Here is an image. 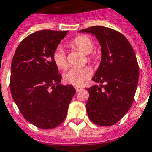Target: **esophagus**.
<instances>
[{
    "instance_id": "1",
    "label": "esophagus",
    "mask_w": 152,
    "mask_h": 152,
    "mask_svg": "<svg viewBox=\"0 0 152 152\" xmlns=\"http://www.w3.org/2000/svg\"><path fill=\"white\" fill-rule=\"evenodd\" d=\"M75 89H76V91H80V90H81V89H82V87H80V86H75Z\"/></svg>"
}]
</instances>
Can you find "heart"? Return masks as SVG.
Wrapping results in <instances>:
<instances>
[{"label":"heart","instance_id":"heart-1","mask_svg":"<svg viewBox=\"0 0 152 152\" xmlns=\"http://www.w3.org/2000/svg\"><path fill=\"white\" fill-rule=\"evenodd\" d=\"M69 46L73 49L79 50L87 54V58L89 62H94L97 58V53L93 50L94 41L91 37L86 35H80L74 37L69 43ZM53 61L59 69L65 70L67 69L68 62L66 54L61 47H58L53 53ZM92 71L89 67L73 68L70 69L64 74V80L69 84H82L87 79L91 77Z\"/></svg>","mask_w":152,"mask_h":152}]
</instances>
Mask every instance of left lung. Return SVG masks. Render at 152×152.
Here are the masks:
<instances>
[{"instance_id":"left-lung-1","label":"left lung","mask_w":152,"mask_h":152,"mask_svg":"<svg viewBox=\"0 0 152 152\" xmlns=\"http://www.w3.org/2000/svg\"><path fill=\"white\" fill-rule=\"evenodd\" d=\"M80 32L95 35L102 46V61L92 78L102 85L87 89V115L96 125H114L134 102L140 73L136 55L125 36L115 29L94 26Z\"/></svg>"}]
</instances>
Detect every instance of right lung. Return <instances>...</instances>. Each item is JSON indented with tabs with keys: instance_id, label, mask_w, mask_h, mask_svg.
Segmentation results:
<instances>
[{
	"instance_id": "add662e5",
	"label": "right lung",
	"mask_w": 152,
	"mask_h": 152,
	"mask_svg": "<svg viewBox=\"0 0 152 152\" xmlns=\"http://www.w3.org/2000/svg\"><path fill=\"white\" fill-rule=\"evenodd\" d=\"M67 31L43 29L27 36L12 59L10 90L25 119L44 129L59 126L76 93L72 85L60 84L61 75L53 53Z\"/></svg>"
}]
</instances>
